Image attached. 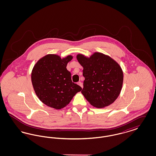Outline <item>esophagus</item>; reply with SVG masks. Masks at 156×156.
Segmentation results:
<instances>
[{"label":"esophagus","mask_w":156,"mask_h":156,"mask_svg":"<svg viewBox=\"0 0 156 156\" xmlns=\"http://www.w3.org/2000/svg\"><path fill=\"white\" fill-rule=\"evenodd\" d=\"M77 84H78V85H80V86L82 88H83V85H82V83L81 82H78L77 83Z\"/></svg>","instance_id":"esophagus-1"}]
</instances>
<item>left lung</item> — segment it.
<instances>
[{
	"label": "left lung",
	"instance_id": "obj_1",
	"mask_svg": "<svg viewBox=\"0 0 156 156\" xmlns=\"http://www.w3.org/2000/svg\"><path fill=\"white\" fill-rule=\"evenodd\" d=\"M83 67V95L89 104L103 108L113 104L119 97L123 81V73L119 64L111 57L94 52L89 57L76 55Z\"/></svg>",
	"mask_w": 156,
	"mask_h": 156
}]
</instances>
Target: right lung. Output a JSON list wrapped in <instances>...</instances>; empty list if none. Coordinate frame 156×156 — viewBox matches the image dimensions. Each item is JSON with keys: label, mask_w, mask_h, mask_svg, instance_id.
I'll return each mask as SVG.
<instances>
[{"label": "right lung", "mask_w": 156, "mask_h": 156, "mask_svg": "<svg viewBox=\"0 0 156 156\" xmlns=\"http://www.w3.org/2000/svg\"><path fill=\"white\" fill-rule=\"evenodd\" d=\"M73 58L69 55L61 58L57 54H47L33 67L31 79L35 93L45 105L55 109L64 108L82 88L71 80L67 64Z\"/></svg>", "instance_id": "add662e5"}]
</instances>
